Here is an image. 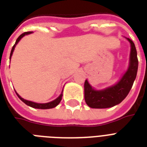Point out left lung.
<instances>
[{"instance_id":"8db88e82","label":"left lung","mask_w":147,"mask_h":147,"mask_svg":"<svg viewBox=\"0 0 147 147\" xmlns=\"http://www.w3.org/2000/svg\"><path fill=\"white\" fill-rule=\"evenodd\" d=\"M130 42L131 49L130 65L120 82L114 86L106 89L96 91L93 89L87 80L85 82V102L92 108H107L118 105L127 96L137 77L138 69V59L137 49L132 40L127 38Z\"/></svg>"}]
</instances>
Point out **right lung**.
<instances>
[{
	"instance_id": "obj_1",
	"label": "right lung",
	"mask_w": 147,
	"mask_h": 147,
	"mask_svg": "<svg viewBox=\"0 0 147 147\" xmlns=\"http://www.w3.org/2000/svg\"><path fill=\"white\" fill-rule=\"evenodd\" d=\"M32 33V32H25V33H22L21 35L19 37L17 38V40H16V42H15V45L13 46V47L12 49H11V52H10V59L11 58V55H12V54H13V50H14L15 46L17 44V42H19L20 40V39H21L23 36H24L25 35L30 34V33ZM16 93H17V92H16ZM17 95L18 96V98H19L20 99L22 100V101H23V102L25 103V104H26V105H28V106H30V107H33V108H38V109H49V108H53V107H55V106H57V105L59 104V102L61 101V100H62V93L54 100H53V101H50V102H49V103H45V104H38V103H35V102H33V101H30V100H25V99L22 98L20 96L19 94H17Z\"/></svg>"
}]
</instances>
